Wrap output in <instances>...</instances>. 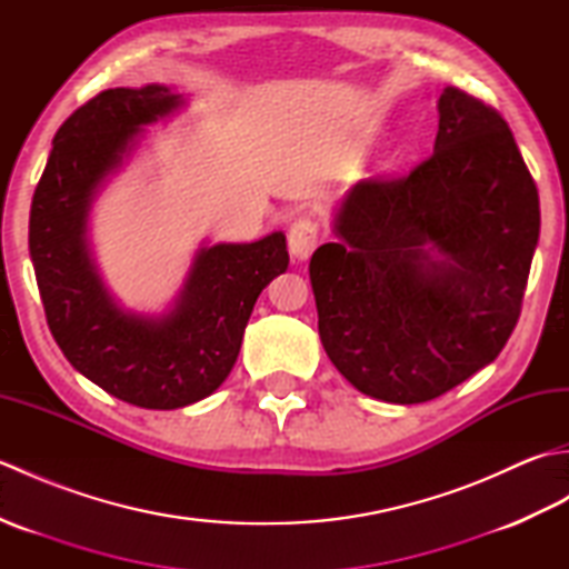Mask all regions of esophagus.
<instances>
[{
  "label": "esophagus",
  "instance_id": "esophagus-1",
  "mask_svg": "<svg viewBox=\"0 0 569 569\" xmlns=\"http://www.w3.org/2000/svg\"><path fill=\"white\" fill-rule=\"evenodd\" d=\"M318 237H320V229L318 224L310 220V217H300L288 229V249H291V257L296 261H306L312 249L318 247Z\"/></svg>",
  "mask_w": 569,
  "mask_h": 569
}]
</instances>
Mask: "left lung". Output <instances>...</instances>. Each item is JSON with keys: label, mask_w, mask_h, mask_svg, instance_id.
<instances>
[{"label": "left lung", "mask_w": 569, "mask_h": 569, "mask_svg": "<svg viewBox=\"0 0 569 569\" xmlns=\"http://www.w3.org/2000/svg\"><path fill=\"white\" fill-rule=\"evenodd\" d=\"M428 161L361 180L310 259L325 352L357 391L426 403L499 357L540 234L536 180L503 117L445 88Z\"/></svg>", "instance_id": "8db88e82"}]
</instances>
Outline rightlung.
<instances>
[{
  "label": "right lung",
  "instance_id": "obj_1",
  "mask_svg": "<svg viewBox=\"0 0 569 569\" xmlns=\"http://www.w3.org/2000/svg\"><path fill=\"white\" fill-rule=\"evenodd\" d=\"M183 94L166 84L114 88L56 131L36 186L29 251L46 320L60 352L119 401L173 410L208 398L239 357L259 293L288 269L286 234L251 244L202 241L173 306L161 316L124 310L92 259L88 220L100 188Z\"/></svg>",
  "mask_w": 569,
  "mask_h": 569
}]
</instances>
